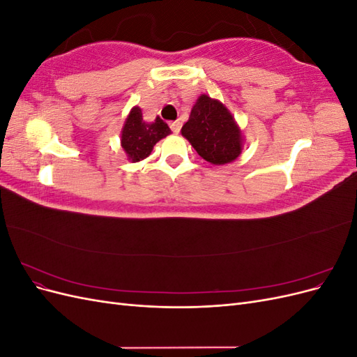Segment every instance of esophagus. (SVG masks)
I'll list each match as a JSON object with an SVG mask.
<instances>
[{
    "instance_id": "1",
    "label": "esophagus",
    "mask_w": 357,
    "mask_h": 357,
    "mask_svg": "<svg viewBox=\"0 0 357 357\" xmlns=\"http://www.w3.org/2000/svg\"><path fill=\"white\" fill-rule=\"evenodd\" d=\"M169 128H171V131L174 132V134H178L180 132V129H181V123L178 122V121H174V122H171L169 123Z\"/></svg>"
}]
</instances>
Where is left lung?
Wrapping results in <instances>:
<instances>
[{
  "label": "left lung",
  "mask_w": 357,
  "mask_h": 357,
  "mask_svg": "<svg viewBox=\"0 0 357 357\" xmlns=\"http://www.w3.org/2000/svg\"><path fill=\"white\" fill-rule=\"evenodd\" d=\"M181 135L189 139L197 153L214 165L235 160L241 153V131L232 114L218 100L201 95L193 105Z\"/></svg>",
  "instance_id": "left-lung-1"
}]
</instances>
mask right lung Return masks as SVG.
<instances>
[{"label": "right lung", "instance_id": "right-lung-1", "mask_svg": "<svg viewBox=\"0 0 357 357\" xmlns=\"http://www.w3.org/2000/svg\"><path fill=\"white\" fill-rule=\"evenodd\" d=\"M169 134V126L160 117H156V121L152 123H147L143 121L142 109L134 107L123 125L121 142L128 159L138 162L146 159L159 139Z\"/></svg>", "mask_w": 357, "mask_h": 357}]
</instances>
